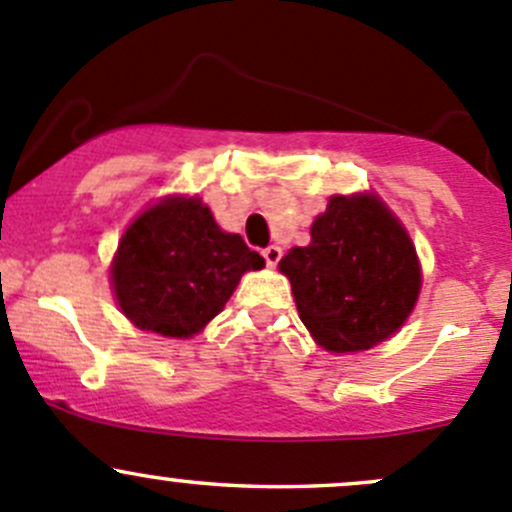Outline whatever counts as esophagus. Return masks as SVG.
I'll use <instances>...</instances> for the list:
<instances>
[{"mask_svg":"<svg viewBox=\"0 0 512 512\" xmlns=\"http://www.w3.org/2000/svg\"><path fill=\"white\" fill-rule=\"evenodd\" d=\"M262 257H265L267 267H277V262L282 260V250L277 245H270V247H265V250H262Z\"/></svg>","mask_w":512,"mask_h":512,"instance_id":"obj_1","label":"esophagus"}]
</instances>
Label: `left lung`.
Wrapping results in <instances>:
<instances>
[{
    "mask_svg": "<svg viewBox=\"0 0 512 512\" xmlns=\"http://www.w3.org/2000/svg\"><path fill=\"white\" fill-rule=\"evenodd\" d=\"M299 319L327 352L371 349L396 332L421 289L414 242L374 195H334L312 242L280 260Z\"/></svg>",
    "mask_w": 512,
    "mask_h": 512,
    "instance_id": "obj_1",
    "label": "left lung"
}]
</instances>
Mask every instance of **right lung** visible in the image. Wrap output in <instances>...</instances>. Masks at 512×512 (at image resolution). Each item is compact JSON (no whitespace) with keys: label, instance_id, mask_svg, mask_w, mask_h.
<instances>
[{"label":"right lung","instance_id":"1","mask_svg":"<svg viewBox=\"0 0 512 512\" xmlns=\"http://www.w3.org/2000/svg\"><path fill=\"white\" fill-rule=\"evenodd\" d=\"M265 265L240 235L223 232L198 198H168L123 232L111 280L121 312L163 337L198 334L247 270Z\"/></svg>","mask_w":512,"mask_h":512}]
</instances>
